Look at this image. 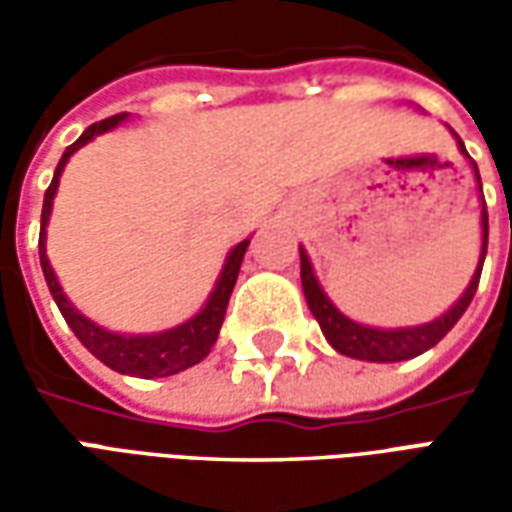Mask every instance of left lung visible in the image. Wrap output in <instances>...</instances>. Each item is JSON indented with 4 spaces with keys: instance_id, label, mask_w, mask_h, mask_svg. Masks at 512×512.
<instances>
[{
    "instance_id": "left-lung-1",
    "label": "left lung",
    "mask_w": 512,
    "mask_h": 512,
    "mask_svg": "<svg viewBox=\"0 0 512 512\" xmlns=\"http://www.w3.org/2000/svg\"><path fill=\"white\" fill-rule=\"evenodd\" d=\"M452 131V128H450ZM455 142H458V150H461L463 158H469V164L474 169V180H477V191H480V260H477V268H474L472 282L466 285V290L461 293V299L452 304L450 310L433 318L428 323H419V326H400V329H378V326H365V323L351 321L348 315L334 307V301L326 296V290L321 288V282L312 271L310 255L307 249L299 246L301 255V288H304V299H307V307L315 315V321L321 323L323 337L329 340L337 354L351 356V359H362V362H403V359H414V356L425 354L428 348L439 343L444 334L450 332L455 323L461 321V315L466 312V307L472 304L474 293H477V285H480V274H483V260L485 252H488V211H485V197H483V183H480V172H477V164L472 161V156L466 153V145L461 142V136L452 131Z\"/></svg>"
}]
</instances>
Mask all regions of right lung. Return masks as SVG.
I'll list each match as a JSON object with an SVG mask.
<instances>
[{
  "label": "right lung",
  "instance_id": "right-lung-1",
  "mask_svg": "<svg viewBox=\"0 0 512 512\" xmlns=\"http://www.w3.org/2000/svg\"><path fill=\"white\" fill-rule=\"evenodd\" d=\"M128 115H115L106 117L101 123H95L84 131L71 147H65L60 164L54 169V178H51V186L46 189V197H43V213H40V268H43V277H46V285H49L51 296L60 307L62 318L71 326L73 334L82 340V345L95 356L101 359L106 367H112L123 376H136V378H164L175 376L186 367H194L197 362H202L205 356L211 354L213 343L219 337V329H222L224 312H227V301H230V293L235 288V279H238V271H241V260L246 255V246H249V238H244L241 244H235L227 257H224L222 274L213 285L211 296L205 301L197 315H191L189 321L178 323L172 329H164V332L153 334H120L109 332L104 326H98L95 321H90L87 315L73 307L68 296L62 293V285L54 268L49 263V255H46V227H49L51 208H54V194H57V186H60V175L65 164L71 161V156L76 150H82L87 142H93L95 136L112 131L120 123H126Z\"/></svg>",
  "mask_w": 512,
  "mask_h": 512
}]
</instances>
